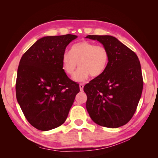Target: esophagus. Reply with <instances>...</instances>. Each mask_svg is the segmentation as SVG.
<instances>
[{
	"label": "esophagus",
	"mask_w": 158,
	"mask_h": 158,
	"mask_svg": "<svg viewBox=\"0 0 158 158\" xmlns=\"http://www.w3.org/2000/svg\"><path fill=\"white\" fill-rule=\"evenodd\" d=\"M79 86H80V91H81V92H82V91H83V88H84V84H80Z\"/></svg>",
	"instance_id": "34e87169"
}]
</instances>
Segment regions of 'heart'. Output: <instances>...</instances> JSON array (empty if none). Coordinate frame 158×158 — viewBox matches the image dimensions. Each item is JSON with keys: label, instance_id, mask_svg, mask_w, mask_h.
Listing matches in <instances>:
<instances>
[{"label": "heart", "instance_id": "obj_1", "mask_svg": "<svg viewBox=\"0 0 158 158\" xmlns=\"http://www.w3.org/2000/svg\"><path fill=\"white\" fill-rule=\"evenodd\" d=\"M109 61V53L106 47L82 41L72 46L70 52H64L61 60L62 69L66 75L73 77L78 65L80 69L74 80L84 82L89 75L93 78L101 76L107 69Z\"/></svg>", "mask_w": 158, "mask_h": 158}]
</instances>
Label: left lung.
Wrapping results in <instances>:
<instances>
[{"label": "left lung", "mask_w": 158, "mask_h": 158, "mask_svg": "<svg viewBox=\"0 0 158 158\" xmlns=\"http://www.w3.org/2000/svg\"><path fill=\"white\" fill-rule=\"evenodd\" d=\"M106 47L109 61L106 71L85 84V103L92 121L107 128L126 125L135 114L142 92L140 61L135 52L111 35H89Z\"/></svg>", "instance_id": "8db88e82"}]
</instances>
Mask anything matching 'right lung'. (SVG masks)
Returning <instances> with one entry per match:
<instances>
[{
	"instance_id": "1",
	"label": "right lung",
	"mask_w": 158,
	"mask_h": 158,
	"mask_svg": "<svg viewBox=\"0 0 158 158\" xmlns=\"http://www.w3.org/2000/svg\"><path fill=\"white\" fill-rule=\"evenodd\" d=\"M76 37L72 34L42 37L20 59L17 101L27 121L38 130L63 125L80 92L78 84L64 73L61 63L66 46Z\"/></svg>"
}]
</instances>
